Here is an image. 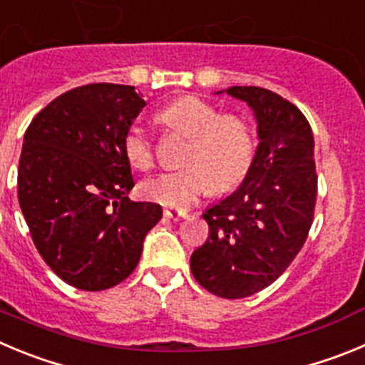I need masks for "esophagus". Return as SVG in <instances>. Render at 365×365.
<instances>
[{
  "instance_id": "esophagus-1",
  "label": "esophagus",
  "mask_w": 365,
  "mask_h": 365,
  "mask_svg": "<svg viewBox=\"0 0 365 365\" xmlns=\"http://www.w3.org/2000/svg\"><path fill=\"white\" fill-rule=\"evenodd\" d=\"M163 216L169 217V220H182V217H187V210H182V209H165L163 210Z\"/></svg>"
}]
</instances>
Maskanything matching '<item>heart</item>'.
Listing matches in <instances>:
<instances>
[{"mask_svg": "<svg viewBox=\"0 0 365 365\" xmlns=\"http://www.w3.org/2000/svg\"><path fill=\"white\" fill-rule=\"evenodd\" d=\"M160 120L190 136L178 171H167L144 182L149 200L167 207H189L212 187L227 192L247 176L255 151L252 129L237 115H221L207 101L192 95L176 98L163 108ZM124 153L138 169L155 163V145L142 125L133 124L124 135Z\"/></svg>", "mask_w": 365, "mask_h": 365, "instance_id": "1", "label": "heart"}]
</instances>
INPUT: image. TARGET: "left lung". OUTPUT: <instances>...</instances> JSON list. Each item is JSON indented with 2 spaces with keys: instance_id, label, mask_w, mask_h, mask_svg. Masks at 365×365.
<instances>
[{
  "instance_id": "obj_1",
  "label": "left lung",
  "mask_w": 365,
  "mask_h": 365,
  "mask_svg": "<svg viewBox=\"0 0 365 365\" xmlns=\"http://www.w3.org/2000/svg\"><path fill=\"white\" fill-rule=\"evenodd\" d=\"M254 110L259 145L240 189L205 210V245L190 255L210 294L243 299L264 290L308 237L317 200L309 122L297 106L257 86L227 90Z\"/></svg>"
}]
</instances>
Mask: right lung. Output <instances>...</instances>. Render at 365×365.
I'll list each match as a JSON object with an SVG mask.
<instances>
[{
	"instance_id": "1",
	"label": "right lung",
	"mask_w": 365,
	"mask_h": 365,
	"mask_svg": "<svg viewBox=\"0 0 365 365\" xmlns=\"http://www.w3.org/2000/svg\"><path fill=\"white\" fill-rule=\"evenodd\" d=\"M145 106L135 86L86 84L53 98L30 122L18 198L41 257L84 292L131 275L162 207L128 198L135 182L124 135Z\"/></svg>"
}]
</instances>
